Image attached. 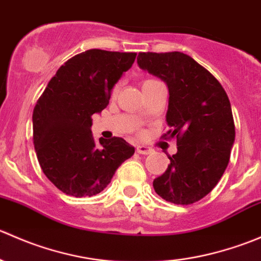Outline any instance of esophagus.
Returning <instances> with one entry per match:
<instances>
[{"label":"esophagus","mask_w":261,"mask_h":261,"mask_svg":"<svg viewBox=\"0 0 261 261\" xmlns=\"http://www.w3.org/2000/svg\"><path fill=\"white\" fill-rule=\"evenodd\" d=\"M151 151H152V150L150 149L149 146H145V145H138V146H136V152H138V154L147 155V154H150Z\"/></svg>","instance_id":"1"}]
</instances>
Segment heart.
<instances>
[{
  "label": "heart",
  "mask_w": 261,
  "mask_h": 261,
  "mask_svg": "<svg viewBox=\"0 0 261 261\" xmlns=\"http://www.w3.org/2000/svg\"><path fill=\"white\" fill-rule=\"evenodd\" d=\"M150 81H152V80H146L143 84H145V83H147V82H150ZM118 88H120V84H116L114 88H112V94H114V96L118 92Z\"/></svg>",
  "instance_id": "b5f03b06"
}]
</instances>
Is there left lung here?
Segmentation results:
<instances>
[{"mask_svg": "<svg viewBox=\"0 0 261 261\" xmlns=\"http://www.w3.org/2000/svg\"><path fill=\"white\" fill-rule=\"evenodd\" d=\"M141 69L167 83L169 105L164 136H177V154L152 181L155 192L174 204H192L210 193L227 168L235 141L230 99L221 83L180 51L140 53Z\"/></svg>", "mask_w": 261, "mask_h": 261, "instance_id": "1", "label": "left lung"}]
</instances>
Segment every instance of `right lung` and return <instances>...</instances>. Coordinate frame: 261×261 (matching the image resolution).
<instances>
[{"mask_svg": "<svg viewBox=\"0 0 261 261\" xmlns=\"http://www.w3.org/2000/svg\"><path fill=\"white\" fill-rule=\"evenodd\" d=\"M136 53L91 49L58 69L33 112V139L44 174L68 196L103 191L117 168L135 152L121 138L92 136V115L109 105L111 91Z\"/></svg>", "mask_w": 261, "mask_h": 261, "instance_id": "right-lung-1", "label": "right lung"}]
</instances>
